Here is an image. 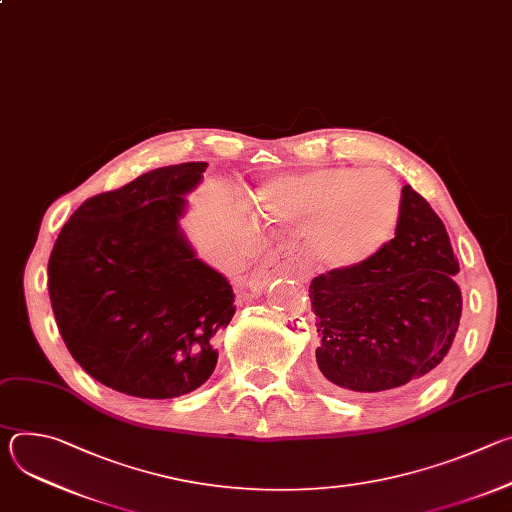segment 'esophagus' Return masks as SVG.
Returning a JSON list of instances; mask_svg holds the SVG:
<instances>
[{"label":"esophagus","instance_id":"34e87169","mask_svg":"<svg viewBox=\"0 0 512 512\" xmlns=\"http://www.w3.org/2000/svg\"><path fill=\"white\" fill-rule=\"evenodd\" d=\"M283 269H285V263H283V259L279 257V253L267 255L265 261L261 263V267L253 273V285H255V287L265 285L273 275H277V273L283 271Z\"/></svg>","mask_w":512,"mask_h":512}]
</instances>
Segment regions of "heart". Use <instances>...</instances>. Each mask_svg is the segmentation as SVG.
<instances>
[{
    "mask_svg": "<svg viewBox=\"0 0 512 512\" xmlns=\"http://www.w3.org/2000/svg\"><path fill=\"white\" fill-rule=\"evenodd\" d=\"M263 212L281 223L306 227V249L330 269L369 261L395 235L401 190L381 170H318L279 178L263 188Z\"/></svg>",
    "mask_w": 512,
    "mask_h": 512,
    "instance_id": "obj_1",
    "label": "heart"
}]
</instances>
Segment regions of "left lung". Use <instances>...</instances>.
<instances>
[{
    "instance_id": "obj_1",
    "label": "left lung",
    "mask_w": 512,
    "mask_h": 512,
    "mask_svg": "<svg viewBox=\"0 0 512 512\" xmlns=\"http://www.w3.org/2000/svg\"><path fill=\"white\" fill-rule=\"evenodd\" d=\"M458 271L442 218L403 186L395 239L369 261L310 283L320 379L342 391L377 393L427 377L460 326Z\"/></svg>"
}]
</instances>
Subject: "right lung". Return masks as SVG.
<instances>
[{"label": "right lung", "instance_id": "right-lung-1", "mask_svg": "<svg viewBox=\"0 0 512 512\" xmlns=\"http://www.w3.org/2000/svg\"><path fill=\"white\" fill-rule=\"evenodd\" d=\"M206 162L152 170L85 200L48 261L60 336L99 383L141 399L198 389L216 367V334L235 316L223 273L200 261L178 221Z\"/></svg>", "mask_w": 512, "mask_h": 512}]
</instances>
